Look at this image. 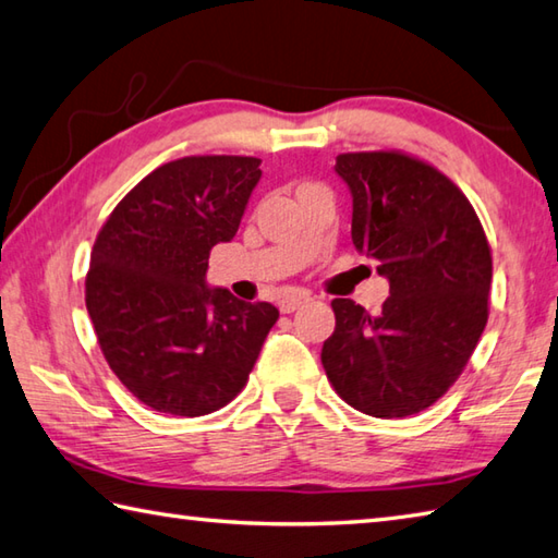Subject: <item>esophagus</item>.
Instances as JSON below:
<instances>
[{
    "mask_svg": "<svg viewBox=\"0 0 558 558\" xmlns=\"http://www.w3.org/2000/svg\"><path fill=\"white\" fill-rule=\"evenodd\" d=\"M307 302H310V295H307V292H290V295L280 298L278 307H280V312H282V314H290V312L300 310L302 305H307Z\"/></svg>",
    "mask_w": 558,
    "mask_h": 558,
    "instance_id": "obj_1",
    "label": "esophagus"
}]
</instances>
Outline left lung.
I'll return each instance as SVG.
<instances>
[{"instance_id":"obj_1","label":"left lung","mask_w":558,"mask_h":558,"mask_svg":"<svg viewBox=\"0 0 558 558\" xmlns=\"http://www.w3.org/2000/svg\"><path fill=\"white\" fill-rule=\"evenodd\" d=\"M353 246L378 260L390 298L378 314L333 300L322 366L343 402L395 420L427 410L469 363L488 322L490 246L481 219L437 168L400 150L341 154Z\"/></svg>"}]
</instances>
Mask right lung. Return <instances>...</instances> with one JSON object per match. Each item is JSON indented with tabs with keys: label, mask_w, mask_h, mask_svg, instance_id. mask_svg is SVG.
Listing matches in <instances>:
<instances>
[{
	"label": "right lung",
	"mask_w": 558,
	"mask_h": 558,
	"mask_svg": "<svg viewBox=\"0 0 558 558\" xmlns=\"http://www.w3.org/2000/svg\"><path fill=\"white\" fill-rule=\"evenodd\" d=\"M260 160L187 156L111 211L85 302L109 368L150 410L202 417L244 390L278 310L207 286L209 251L236 236Z\"/></svg>",
	"instance_id": "1"
}]
</instances>
